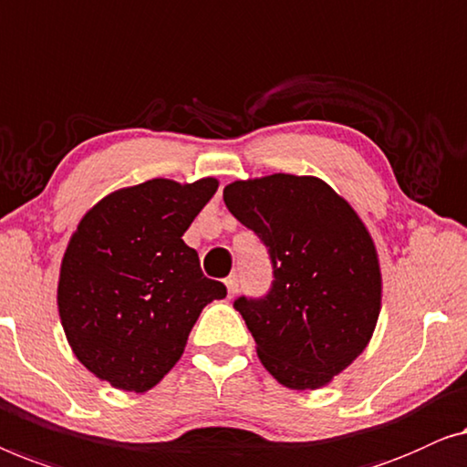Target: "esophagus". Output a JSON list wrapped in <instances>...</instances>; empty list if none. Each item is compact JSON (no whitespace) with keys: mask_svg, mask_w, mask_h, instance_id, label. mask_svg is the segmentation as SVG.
Wrapping results in <instances>:
<instances>
[{"mask_svg":"<svg viewBox=\"0 0 467 467\" xmlns=\"http://www.w3.org/2000/svg\"><path fill=\"white\" fill-rule=\"evenodd\" d=\"M224 284H226V290H228V296H234V294H236V290H239V279H236V275H231V277H228L226 281H224Z\"/></svg>","mask_w":467,"mask_h":467,"instance_id":"obj_1","label":"esophagus"}]
</instances>
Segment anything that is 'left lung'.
Here are the masks:
<instances>
[{"label":"left lung","instance_id":"left-lung-1","mask_svg":"<svg viewBox=\"0 0 467 467\" xmlns=\"http://www.w3.org/2000/svg\"><path fill=\"white\" fill-rule=\"evenodd\" d=\"M224 202L271 254V292L234 300L262 366L287 389L330 385L362 356L380 313L383 277L362 218L313 175L236 180Z\"/></svg>","mask_w":467,"mask_h":467}]
</instances>
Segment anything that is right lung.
I'll use <instances>...</instances> for the list:
<instances>
[{
	"label": "right lung",
	"instance_id": "1",
	"mask_svg": "<svg viewBox=\"0 0 467 467\" xmlns=\"http://www.w3.org/2000/svg\"><path fill=\"white\" fill-rule=\"evenodd\" d=\"M218 186L215 177H156L120 188L90 207L71 234L58 273V317L78 362L116 389L159 385L180 362L202 308L226 296L182 239Z\"/></svg>",
	"mask_w": 467,
	"mask_h": 467
}]
</instances>
